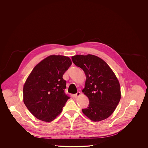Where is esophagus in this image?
Listing matches in <instances>:
<instances>
[{
	"label": "esophagus",
	"instance_id": "34e87169",
	"mask_svg": "<svg viewBox=\"0 0 148 148\" xmlns=\"http://www.w3.org/2000/svg\"><path fill=\"white\" fill-rule=\"evenodd\" d=\"M80 95H81V92H78L77 94H75L74 95V96H75V98H78Z\"/></svg>",
	"mask_w": 148,
	"mask_h": 148
}]
</instances>
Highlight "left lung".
<instances>
[{"instance_id": "1", "label": "left lung", "mask_w": 148, "mask_h": 148, "mask_svg": "<svg viewBox=\"0 0 148 148\" xmlns=\"http://www.w3.org/2000/svg\"><path fill=\"white\" fill-rule=\"evenodd\" d=\"M74 64L84 71L86 80L82 92L89 105L82 112L91 120L98 122L112 114L121 99L120 85L115 73L101 58L92 55L71 57Z\"/></svg>"}]
</instances>
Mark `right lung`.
I'll return each instance as SVG.
<instances>
[{
    "instance_id": "right-lung-1",
    "label": "right lung",
    "mask_w": 148,
    "mask_h": 148,
    "mask_svg": "<svg viewBox=\"0 0 148 148\" xmlns=\"http://www.w3.org/2000/svg\"><path fill=\"white\" fill-rule=\"evenodd\" d=\"M69 57L51 55L33 68L23 86V101L37 119L50 122L60 115L70 98L64 92V74L71 65Z\"/></svg>"
}]
</instances>
